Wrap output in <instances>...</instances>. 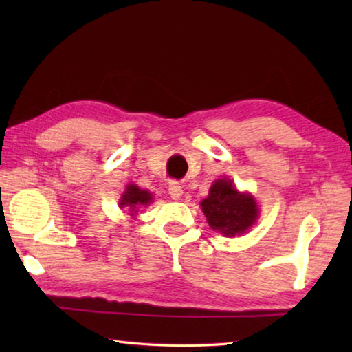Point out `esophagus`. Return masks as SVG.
Here are the masks:
<instances>
[{
  "instance_id": "obj_1",
  "label": "esophagus",
  "mask_w": 352,
  "mask_h": 352,
  "mask_svg": "<svg viewBox=\"0 0 352 352\" xmlns=\"http://www.w3.org/2000/svg\"><path fill=\"white\" fill-rule=\"evenodd\" d=\"M169 195L172 197V200H180L183 197V188L180 186V183L172 182L169 184Z\"/></svg>"
}]
</instances>
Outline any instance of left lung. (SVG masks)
<instances>
[{"mask_svg":"<svg viewBox=\"0 0 352 352\" xmlns=\"http://www.w3.org/2000/svg\"><path fill=\"white\" fill-rule=\"evenodd\" d=\"M200 206L211 228L226 237L243 234L259 217V208L253 195L239 192L228 178L214 182Z\"/></svg>","mask_w":352,"mask_h":352,"instance_id":"obj_1","label":"left lung"}]
</instances>
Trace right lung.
Instances as JSON below:
<instances>
[{
  "mask_svg": "<svg viewBox=\"0 0 352 352\" xmlns=\"http://www.w3.org/2000/svg\"><path fill=\"white\" fill-rule=\"evenodd\" d=\"M152 194L146 189H141L136 184H127L126 190H124L121 200H119V206L129 208L130 216H135L141 206H147L152 204Z\"/></svg>",
  "mask_w": 352,
  "mask_h": 352,
  "instance_id": "obj_1",
  "label": "right lung"
}]
</instances>
